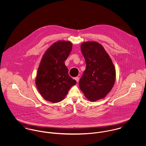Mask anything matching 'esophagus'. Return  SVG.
<instances>
[{
	"label": "esophagus",
	"mask_w": 146,
	"mask_h": 146,
	"mask_svg": "<svg viewBox=\"0 0 146 146\" xmlns=\"http://www.w3.org/2000/svg\"><path fill=\"white\" fill-rule=\"evenodd\" d=\"M75 79L76 80V81L77 82H78L79 80V77H75Z\"/></svg>",
	"instance_id": "1"
}]
</instances>
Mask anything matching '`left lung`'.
<instances>
[{
  "label": "left lung",
  "mask_w": 146,
  "mask_h": 146,
  "mask_svg": "<svg viewBox=\"0 0 146 146\" xmlns=\"http://www.w3.org/2000/svg\"><path fill=\"white\" fill-rule=\"evenodd\" d=\"M81 50L86 69L79 81V87L90 101L104 98L112 88L116 71L104 47L97 42H85Z\"/></svg>",
  "instance_id": "left-lung-1"
}]
</instances>
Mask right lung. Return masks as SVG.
<instances>
[{
    "label": "right lung",
    "mask_w": 146,
    "mask_h": 146,
    "mask_svg": "<svg viewBox=\"0 0 146 146\" xmlns=\"http://www.w3.org/2000/svg\"><path fill=\"white\" fill-rule=\"evenodd\" d=\"M72 48L70 42L54 43L44 54L36 78V85L42 97L53 103L64 98L76 81L68 75L64 61Z\"/></svg>",
    "instance_id": "obj_1"
}]
</instances>
